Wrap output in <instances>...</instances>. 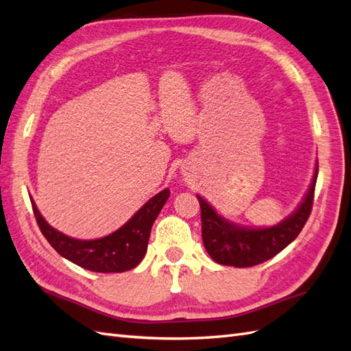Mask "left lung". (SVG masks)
<instances>
[{
	"label": "left lung",
	"instance_id": "8db88e82",
	"mask_svg": "<svg viewBox=\"0 0 351 351\" xmlns=\"http://www.w3.org/2000/svg\"><path fill=\"white\" fill-rule=\"evenodd\" d=\"M319 166L314 169L311 185L300 208L291 217L269 228H246L230 222L215 210L203 197L197 195L202 209L203 245L215 263L237 268L254 267L292 243L307 222L314 200Z\"/></svg>",
	"mask_w": 351,
	"mask_h": 351
}]
</instances>
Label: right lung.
Instances as JSON below:
<instances>
[{
    "label": "right lung",
    "instance_id": "obj_1",
    "mask_svg": "<svg viewBox=\"0 0 351 351\" xmlns=\"http://www.w3.org/2000/svg\"><path fill=\"white\" fill-rule=\"evenodd\" d=\"M170 191L152 197L121 228L96 240H78L62 234L41 217L34 200L32 210L43 236L68 261L96 273H123L136 267L147 254L151 227L163 209Z\"/></svg>",
    "mask_w": 351,
    "mask_h": 351
}]
</instances>
